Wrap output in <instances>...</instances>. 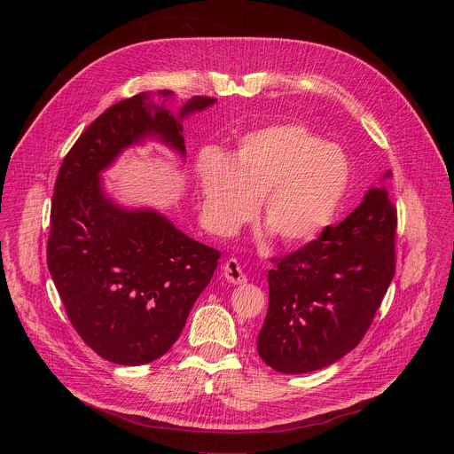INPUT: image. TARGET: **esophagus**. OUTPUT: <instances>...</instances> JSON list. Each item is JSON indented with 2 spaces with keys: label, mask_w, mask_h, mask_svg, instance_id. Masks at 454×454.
<instances>
[{
  "label": "esophagus",
  "mask_w": 454,
  "mask_h": 454,
  "mask_svg": "<svg viewBox=\"0 0 454 454\" xmlns=\"http://www.w3.org/2000/svg\"><path fill=\"white\" fill-rule=\"evenodd\" d=\"M223 275L224 278L233 284V286H240V284H246V275L242 273V268L239 264V261H235V258H230V261L224 262L223 266Z\"/></svg>",
  "instance_id": "1"
}]
</instances>
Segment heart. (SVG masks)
Listing matches in <instances>:
<instances>
[{"mask_svg":"<svg viewBox=\"0 0 454 454\" xmlns=\"http://www.w3.org/2000/svg\"><path fill=\"white\" fill-rule=\"evenodd\" d=\"M347 154L296 123L273 125L242 138L228 156L208 151L198 163V190L207 228L233 235L254 214L270 233L300 246L325 231L350 186Z\"/></svg>","mask_w":454,"mask_h":454,"instance_id":"heart-1","label":"heart"}]
</instances>
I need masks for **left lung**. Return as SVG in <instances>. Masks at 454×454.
<instances>
[{
	"mask_svg": "<svg viewBox=\"0 0 454 454\" xmlns=\"http://www.w3.org/2000/svg\"><path fill=\"white\" fill-rule=\"evenodd\" d=\"M392 177L386 170L380 181ZM397 210L384 184L317 240L268 273L270 307L256 350L282 373L325 368L363 340L395 273Z\"/></svg>",
	"mask_w": 454,
	"mask_h": 454,
	"instance_id": "1",
	"label": "left lung"
}]
</instances>
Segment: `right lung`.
Segmentation results:
<instances>
[{
	"label": "right lung",
	"mask_w": 454,
	"mask_h": 454,
	"mask_svg": "<svg viewBox=\"0 0 454 454\" xmlns=\"http://www.w3.org/2000/svg\"><path fill=\"white\" fill-rule=\"evenodd\" d=\"M140 93L104 111L64 158L53 190L48 270L72 325L100 357L140 366L179 338L221 253L154 208L113 200L106 172L123 151L158 140L184 160L183 120L215 104L192 97L174 114L172 91Z\"/></svg>",
	"instance_id": "1"
}]
</instances>
